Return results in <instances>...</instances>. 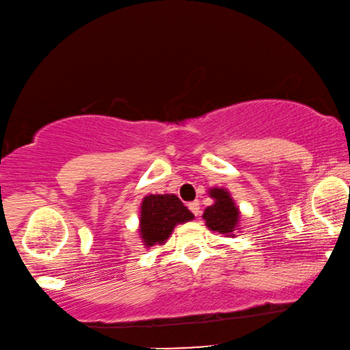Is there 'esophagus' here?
Listing matches in <instances>:
<instances>
[{"instance_id":"1","label":"esophagus","mask_w":350,"mask_h":350,"mask_svg":"<svg viewBox=\"0 0 350 350\" xmlns=\"http://www.w3.org/2000/svg\"><path fill=\"white\" fill-rule=\"evenodd\" d=\"M189 210L192 211L193 215H198V213H200V203H198V200H196V202H190V203H189Z\"/></svg>"}]
</instances>
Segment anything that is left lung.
<instances>
[{
    "mask_svg": "<svg viewBox=\"0 0 350 350\" xmlns=\"http://www.w3.org/2000/svg\"><path fill=\"white\" fill-rule=\"evenodd\" d=\"M210 196L215 198V203L208 206L203 213L206 226L221 234H231L239 219V210L234 206L232 198L224 189H213Z\"/></svg>",
    "mask_w": 350,
    "mask_h": 350,
    "instance_id": "1",
    "label": "left lung"
}]
</instances>
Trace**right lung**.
<instances>
[{
	"label": "right lung",
	"mask_w": 350,
	"mask_h": 350,
	"mask_svg": "<svg viewBox=\"0 0 350 350\" xmlns=\"http://www.w3.org/2000/svg\"><path fill=\"white\" fill-rule=\"evenodd\" d=\"M192 218L193 215L176 196L145 197L140 215V234L145 245L165 244L176 224Z\"/></svg>",
	"instance_id": "obj_1"
}]
</instances>
